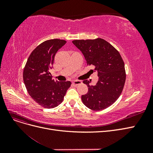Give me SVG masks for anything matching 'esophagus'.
<instances>
[{"label": "esophagus", "mask_w": 153, "mask_h": 153, "mask_svg": "<svg viewBox=\"0 0 153 153\" xmlns=\"http://www.w3.org/2000/svg\"><path fill=\"white\" fill-rule=\"evenodd\" d=\"M81 84H82V81H80V80H74L73 82V84L75 86H77Z\"/></svg>", "instance_id": "34e87169"}]
</instances>
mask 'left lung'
I'll return each mask as SVG.
<instances>
[{
	"label": "left lung",
	"instance_id": "8db88e82",
	"mask_svg": "<svg viewBox=\"0 0 153 153\" xmlns=\"http://www.w3.org/2000/svg\"><path fill=\"white\" fill-rule=\"evenodd\" d=\"M72 43L84 55L87 66H94L99 77L95 85H90L87 80L83 81L88 87L87 93L82 96L83 103L95 111L108 108L119 98L126 80L121 55L113 46L101 38L74 40Z\"/></svg>",
	"mask_w": 153,
	"mask_h": 153
}]
</instances>
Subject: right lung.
Returning a JSON list of instances; mask_svg holds the SVG:
<instances>
[{"instance_id":"right-lung-1","label":"right lung","mask_w":153,"mask_h":153,"mask_svg":"<svg viewBox=\"0 0 153 153\" xmlns=\"http://www.w3.org/2000/svg\"><path fill=\"white\" fill-rule=\"evenodd\" d=\"M66 43L65 40L50 39L38 45L30 53L24 68L23 78L27 92L36 103L46 108L61 104L71 82L52 79L50 69L55 55Z\"/></svg>"}]
</instances>
